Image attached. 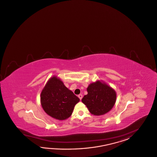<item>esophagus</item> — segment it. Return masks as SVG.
Here are the masks:
<instances>
[{"mask_svg": "<svg viewBox=\"0 0 157 157\" xmlns=\"http://www.w3.org/2000/svg\"><path fill=\"white\" fill-rule=\"evenodd\" d=\"M78 98L80 99V100H81L82 99V98H83V95H82V94H79V95H78Z\"/></svg>", "mask_w": 157, "mask_h": 157, "instance_id": "obj_1", "label": "esophagus"}]
</instances>
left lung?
<instances>
[{
	"mask_svg": "<svg viewBox=\"0 0 157 157\" xmlns=\"http://www.w3.org/2000/svg\"><path fill=\"white\" fill-rule=\"evenodd\" d=\"M87 91L88 94L84 96L82 101L92 115H104L114 106L116 92L105 82L96 80L88 85Z\"/></svg>",
	"mask_w": 157,
	"mask_h": 157,
	"instance_id": "1",
	"label": "left lung"
}]
</instances>
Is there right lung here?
<instances>
[{"instance_id":"add662e5","label":"right lung","mask_w":157,"mask_h":157,"mask_svg":"<svg viewBox=\"0 0 157 157\" xmlns=\"http://www.w3.org/2000/svg\"><path fill=\"white\" fill-rule=\"evenodd\" d=\"M79 100L57 76L51 77L48 80L40 95L44 111L52 117L59 120L70 117Z\"/></svg>"}]
</instances>
